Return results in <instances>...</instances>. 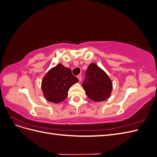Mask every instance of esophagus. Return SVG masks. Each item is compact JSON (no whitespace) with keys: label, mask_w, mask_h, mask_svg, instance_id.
<instances>
[{"label":"esophagus","mask_w":157,"mask_h":157,"mask_svg":"<svg viewBox=\"0 0 157 157\" xmlns=\"http://www.w3.org/2000/svg\"><path fill=\"white\" fill-rule=\"evenodd\" d=\"M77 78H78L79 81H81V80H82V75H78L77 76Z\"/></svg>","instance_id":"obj_1"}]
</instances>
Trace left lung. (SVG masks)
Wrapping results in <instances>:
<instances>
[{
    "label": "left lung",
    "mask_w": 157,
    "mask_h": 157,
    "mask_svg": "<svg viewBox=\"0 0 157 157\" xmlns=\"http://www.w3.org/2000/svg\"><path fill=\"white\" fill-rule=\"evenodd\" d=\"M82 87L92 101H105L110 96L113 85L107 75L96 63H91L85 73Z\"/></svg>",
    "instance_id": "8db88e82"
}]
</instances>
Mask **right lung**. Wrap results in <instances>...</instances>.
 I'll return each mask as SVG.
<instances>
[{
    "label": "right lung",
    "mask_w": 157,
    "mask_h": 157,
    "mask_svg": "<svg viewBox=\"0 0 157 157\" xmlns=\"http://www.w3.org/2000/svg\"><path fill=\"white\" fill-rule=\"evenodd\" d=\"M77 82L78 79L73 75L71 69L59 63L44 76L42 90L47 100L58 103L67 97L69 89Z\"/></svg>",
    "instance_id": "add662e5"
}]
</instances>
